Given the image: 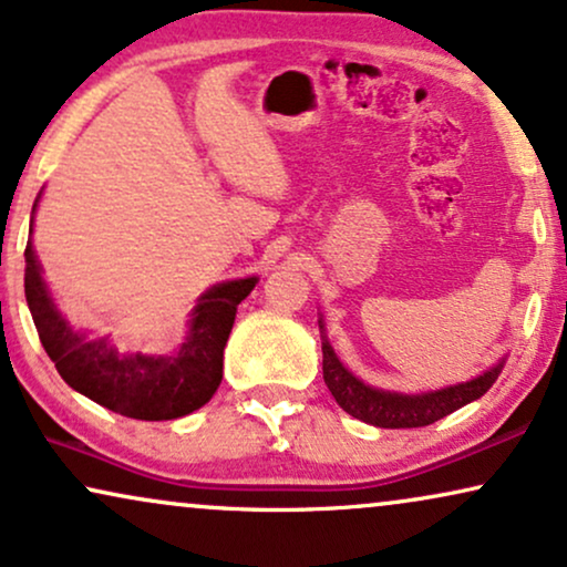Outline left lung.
<instances>
[{"label": "left lung", "mask_w": 567, "mask_h": 567, "mask_svg": "<svg viewBox=\"0 0 567 567\" xmlns=\"http://www.w3.org/2000/svg\"><path fill=\"white\" fill-rule=\"evenodd\" d=\"M322 330H326V326H322L320 320V333ZM503 364L505 359H499L492 370L482 372L480 378L458 382V385L451 388H440V391L416 395L391 393L364 385L362 380L354 378V374L341 364V359L336 357L328 338L322 336V380H326L330 395H333L338 406L347 411V414L385 430L427 427V424H435L437 419L453 414L455 409L482 399V395L492 388V382L497 380V374L503 372Z\"/></svg>", "instance_id": "1"}]
</instances>
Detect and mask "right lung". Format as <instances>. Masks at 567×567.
Here are the masks:
<instances>
[{
  "instance_id": "right-lung-1",
  "label": "right lung",
  "mask_w": 567,
  "mask_h": 567,
  "mask_svg": "<svg viewBox=\"0 0 567 567\" xmlns=\"http://www.w3.org/2000/svg\"><path fill=\"white\" fill-rule=\"evenodd\" d=\"M41 270L33 241H28L25 299L56 372L91 401L114 414L143 422L187 416L213 399L224 378V347L237 318V305L257 284L252 276L213 286L197 299L179 351L168 357H148L122 354L106 336L72 328L56 310Z\"/></svg>"
}]
</instances>
